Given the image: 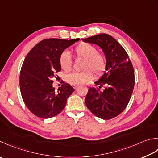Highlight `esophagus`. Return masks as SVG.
Listing matches in <instances>:
<instances>
[{"instance_id": "obj_1", "label": "esophagus", "mask_w": 158, "mask_h": 158, "mask_svg": "<svg viewBox=\"0 0 158 158\" xmlns=\"http://www.w3.org/2000/svg\"><path fill=\"white\" fill-rule=\"evenodd\" d=\"M73 88L76 89L77 88H78V86H77V85H74V86H73Z\"/></svg>"}]
</instances>
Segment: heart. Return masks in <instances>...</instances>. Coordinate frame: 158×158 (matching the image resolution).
Returning <instances> with one entry per match:
<instances>
[{"mask_svg": "<svg viewBox=\"0 0 158 158\" xmlns=\"http://www.w3.org/2000/svg\"><path fill=\"white\" fill-rule=\"evenodd\" d=\"M77 58L83 59L80 72H73L66 75L65 79L72 85H80L93 78V73L99 77L103 75L107 68L106 55L98 51L94 45L89 43H81L73 49ZM59 62L61 69L65 72H69L73 69V61L68 51L61 52Z\"/></svg>", "mask_w": 158, "mask_h": 158, "instance_id": "1", "label": "heart"}]
</instances>
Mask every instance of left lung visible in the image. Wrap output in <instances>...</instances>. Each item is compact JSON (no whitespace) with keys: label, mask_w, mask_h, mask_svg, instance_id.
Instances as JSON below:
<instances>
[{"label":"left lung","mask_w":158,"mask_h":158,"mask_svg":"<svg viewBox=\"0 0 158 158\" xmlns=\"http://www.w3.org/2000/svg\"><path fill=\"white\" fill-rule=\"evenodd\" d=\"M99 46L107 59L106 71L94 82L97 88H89L85 103L88 110L103 120L112 119L125 110L131 97L135 78L133 65L125 50L106 33L83 39ZM105 86L103 91L100 89Z\"/></svg>","instance_id":"8db88e82"}]
</instances>
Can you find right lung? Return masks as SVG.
Returning <instances> with one entry per match:
<instances>
[{"instance_id": "1", "label": "right lung", "mask_w": 158, "mask_h": 158, "mask_svg": "<svg viewBox=\"0 0 158 158\" xmlns=\"http://www.w3.org/2000/svg\"><path fill=\"white\" fill-rule=\"evenodd\" d=\"M79 40L45 39L27 55L20 70V88L24 104L35 116L50 118L66 106L75 89L65 83L56 91L51 79L61 70L59 62L61 52Z\"/></svg>"}]
</instances>
